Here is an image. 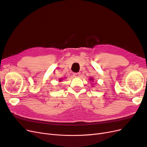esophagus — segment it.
<instances>
[{
	"mask_svg": "<svg viewBox=\"0 0 147 147\" xmlns=\"http://www.w3.org/2000/svg\"><path fill=\"white\" fill-rule=\"evenodd\" d=\"M73 75L75 77H78L80 76V73H74Z\"/></svg>",
	"mask_w": 147,
	"mask_h": 147,
	"instance_id": "obj_1",
	"label": "esophagus"
}]
</instances>
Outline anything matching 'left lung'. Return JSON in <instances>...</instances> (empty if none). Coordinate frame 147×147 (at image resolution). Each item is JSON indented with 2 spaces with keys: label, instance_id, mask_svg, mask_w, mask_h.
Instances as JSON below:
<instances>
[{
  "label": "left lung",
  "instance_id": "obj_1",
  "mask_svg": "<svg viewBox=\"0 0 147 147\" xmlns=\"http://www.w3.org/2000/svg\"><path fill=\"white\" fill-rule=\"evenodd\" d=\"M90 80H93L92 78H90Z\"/></svg>",
  "mask_w": 147,
  "mask_h": 147
}]
</instances>
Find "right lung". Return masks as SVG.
<instances>
[{
	"instance_id": "add662e5",
	"label": "right lung",
	"mask_w": 147,
	"mask_h": 147,
	"mask_svg": "<svg viewBox=\"0 0 147 147\" xmlns=\"http://www.w3.org/2000/svg\"><path fill=\"white\" fill-rule=\"evenodd\" d=\"M59 81H60V82H61V80H59Z\"/></svg>"
}]
</instances>
